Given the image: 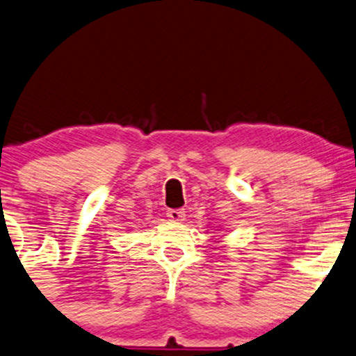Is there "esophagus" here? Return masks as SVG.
<instances>
[{
  "mask_svg": "<svg viewBox=\"0 0 356 356\" xmlns=\"http://www.w3.org/2000/svg\"><path fill=\"white\" fill-rule=\"evenodd\" d=\"M166 216H168L170 221L173 222L185 221V211H183V209H170V211L166 213Z\"/></svg>",
  "mask_w": 356,
  "mask_h": 356,
  "instance_id": "1",
  "label": "esophagus"
}]
</instances>
